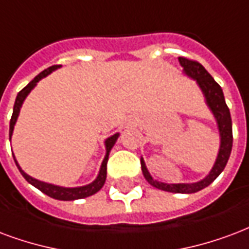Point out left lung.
Listing matches in <instances>:
<instances>
[{"label":"left lung","instance_id":"8db88e82","mask_svg":"<svg viewBox=\"0 0 249 249\" xmlns=\"http://www.w3.org/2000/svg\"><path fill=\"white\" fill-rule=\"evenodd\" d=\"M178 60H179V64L183 67V72L189 78L196 80V84L199 86V88L203 92L206 104L209 106V108L215 116V119H216L219 134H220V148H219L218 157H216V161L213 163L209 176L203 178L202 181L195 182V183H163V182L156 181L150 176L142 158H141V170H142L145 179L156 189L169 191V193H177V194H191V193H196V191L207 187L224 170L228 158H230V154H231V150H232V121H231L230 109H228L226 100H224L222 87L213 80V76L206 71V68L198 62L183 58V56H179Z\"/></svg>","mask_w":249,"mask_h":249}]
</instances>
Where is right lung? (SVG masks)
I'll list each match as a JSON object with an SVG mask.
<instances>
[{
    "label": "right lung",
    "mask_w": 249,
    "mask_h": 249,
    "mask_svg": "<svg viewBox=\"0 0 249 249\" xmlns=\"http://www.w3.org/2000/svg\"><path fill=\"white\" fill-rule=\"evenodd\" d=\"M60 66H51L45 71H42L39 75H36V78L33 79L29 84H27L26 87L23 88L22 91L18 92V95H17L16 103H14V108H13V115L12 119H10V128H9V137L12 139V134H13V129H14V125L17 123V119H18V115H19V110H21V107L23 104V101L26 99V96L31 92V89L36 87V83L39 82L40 79H43L45 76H47L49 73H51L53 71H55L56 68H59ZM119 133L113 134V136H110L108 139L106 140V157L101 162V166L100 170H99V176L96 177V179L89 183V185L86 186H80V187H62V186H56V185H51V183H46V182L38 181L36 178H33L29 174H26L25 171L22 170L21 166L18 165V162H17L16 157H14V154H13V158H14V161H16V165L18 167V170L21 171V174L23 176V178L26 179L29 183L36 187L38 190H40L43 194L49 195L51 198H54V199L58 200H75V199H83V198H87V196H91V195L96 194L97 191L100 190L101 187L104 186L107 179V162H108V157H109V152L110 149L113 148V145L116 143L117 139H119Z\"/></svg>",
    "instance_id": "add662e5"
}]
</instances>
